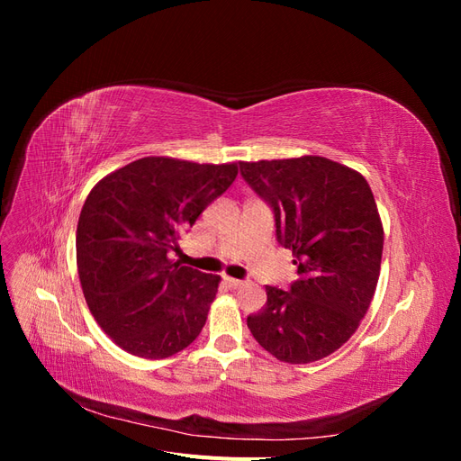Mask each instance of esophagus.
<instances>
[{"instance_id":"esophagus-1","label":"esophagus","mask_w":461,"mask_h":461,"mask_svg":"<svg viewBox=\"0 0 461 461\" xmlns=\"http://www.w3.org/2000/svg\"><path fill=\"white\" fill-rule=\"evenodd\" d=\"M225 283L230 286V288H240L244 285V281H240V278H232V276H225Z\"/></svg>"}]
</instances>
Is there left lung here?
I'll return each instance as SVG.
<instances>
[{
	"label": "left lung",
	"mask_w": 461,
	"mask_h": 461,
	"mask_svg": "<svg viewBox=\"0 0 461 461\" xmlns=\"http://www.w3.org/2000/svg\"><path fill=\"white\" fill-rule=\"evenodd\" d=\"M239 165L298 265L288 290L265 288L248 329L276 359L312 364L352 337L373 300L384 240L373 192L359 173L319 156Z\"/></svg>",
	"instance_id": "1"
}]
</instances>
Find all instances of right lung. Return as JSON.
Wrapping results in <instances>:
<instances>
[{
	"label": "right lung",
	"instance_id": "add662e5",
	"mask_svg": "<svg viewBox=\"0 0 461 461\" xmlns=\"http://www.w3.org/2000/svg\"><path fill=\"white\" fill-rule=\"evenodd\" d=\"M236 175V163L142 158L88 194L77 227L78 276L97 325L122 350L163 359L202 332L221 278L169 254Z\"/></svg>",
	"mask_w": 461,
	"mask_h": 461
}]
</instances>
